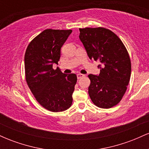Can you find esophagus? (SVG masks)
<instances>
[{"instance_id": "esophagus-1", "label": "esophagus", "mask_w": 149, "mask_h": 149, "mask_svg": "<svg viewBox=\"0 0 149 149\" xmlns=\"http://www.w3.org/2000/svg\"><path fill=\"white\" fill-rule=\"evenodd\" d=\"M83 77H85L84 74H82V73H78V74H77V78H78V79L83 78Z\"/></svg>"}]
</instances>
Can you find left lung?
Here are the masks:
<instances>
[{"instance_id": "1", "label": "left lung", "mask_w": 149, "mask_h": 149, "mask_svg": "<svg viewBox=\"0 0 149 149\" xmlns=\"http://www.w3.org/2000/svg\"><path fill=\"white\" fill-rule=\"evenodd\" d=\"M90 59L98 61L100 73L90 74L88 93L97 107L109 109L118 104L127 90L131 75V61L127 49L113 32L107 29H79Z\"/></svg>"}]
</instances>
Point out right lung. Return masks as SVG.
<instances>
[{"label":"right lung","mask_w":149,"mask_h":149,"mask_svg":"<svg viewBox=\"0 0 149 149\" xmlns=\"http://www.w3.org/2000/svg\"><path fill=\"white\" fill-rule=\"evenodd\" d=\"M72 30L46 29L31 41L24 56L26 80L36 100L52 112L66 111L72 104L77 76L53 69L61 48Z\"/></svg>","instance_id":"obj_1"}]
</instances>
